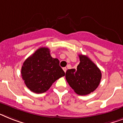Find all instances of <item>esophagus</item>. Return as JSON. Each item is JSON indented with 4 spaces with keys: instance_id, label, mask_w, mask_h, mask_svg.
<instances>
[{
    "instance_id": "34e87169",
    "label": "esophagus",
    "mask_w": 123,
    "mask_h": 123,
    "mask_svg": "<svg viewBox=\"0 0 123 123\" xmlns=\"http://www.w3.org/2000/svg\"><path fill=\"white\" fill-rule=\"evenodd\" d=\"M63 70L64 72L66 73V72H67V68L66 67H64V68H63Z\"/></svg>"
}]
</instances>
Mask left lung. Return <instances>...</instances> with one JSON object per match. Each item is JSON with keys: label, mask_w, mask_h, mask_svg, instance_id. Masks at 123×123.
<instances>
[{"label": "left lung", "mask_w": 123, "mask_h": 123, "mask_svg": "<svg viewBox=\"0 0 123 123\" xmlns=\"http://www.w3.org/2000/svg\"><path fill=\"white\" fill-rule=\"evenodd\" d=\"M80 63L76 69H69L66 72V80L79 95L85 96L94 92L100 84L102 74L87 56L79 55Z\"/></svg>", "instance_id": "8db88e82"}]
</instances>
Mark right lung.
Returning a JSON list of instances; mask_svg holds the SVG:
<instances>
[{
    "mask_svg": "<svg viewBox=\"0 0 123 123\" xmlns=\"http://www.w3.org/2000/svg\"><path fill=\"white\" fill-rule=\"evenodd\" d=\"M65 74L60 61L53 58L49 48H39L23 63L21 75L27 87L37 94L45 92L56 80Z\"/></svg>",
    "mask_w": 123,
    "mask_h": 123,
    "instance_id": "add662e5",
    "label": "right lung"
}]
</instances>
